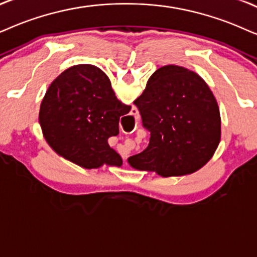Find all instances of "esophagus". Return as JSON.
<instances>
[{"instance_id":"34e87169","label":"esophagus","mask_w":257,"mask_h":257,"mask_svg":"<svg viewBox=\"0 0 257 257\" xmlns=\"http://www.w3.org/2000/svg\"><path fill=\"white\" fill-rule=\"evenodd\" d=\"M133 110H135L136 113H138V109H136V108H133Z\"/></svg>"}]
</instances>
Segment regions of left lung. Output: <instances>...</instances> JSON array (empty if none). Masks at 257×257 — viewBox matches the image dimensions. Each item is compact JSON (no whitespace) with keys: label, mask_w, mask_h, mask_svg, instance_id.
I'll use <instances>...</instances> for the list:
<instances>
[{"label":"left lung","mask_w":257,"mask_h":257,"mask_svg":"<svg viewBox=\"0 0 257 257\" xmlns=\"http://www.w3.org/2000/svg\"><path fill=\"white\" fill-rule=\"evenodd\" d=\"M134 104L151 138L144 152L128 158L133 168L161 177L185 175L215 154L220 141L219 108L196 72L177 65L160 67Z\"/></svg>","instance_id":"obj_1"}]
</instances>
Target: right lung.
<instances>
[{
	"label": "right lung",
	"mask_w": 257,
	"mask_h": 257,
	"mask_svg": "<svg viewBox=\"0 0 257 257\" xmlns=\"http://www.w3.org/2000/svg\"><path fill=\"white\" fill-rule=\"evenodd\" d=\"M131 109L117 99L102 70L80 64L52 82L41 102L39 123L50 147L66 160L87 170L104 164L119 167L122 159L108 139L118 134L119 118Z\"/></svg>",
	"instance_id": "obj_1"
}]
</instances>
